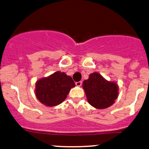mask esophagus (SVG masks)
Listing matches in <instances>:
<instances>
[{
  "mask_svg": "<svg viewBox=\"0 0 149 149\" xmlns=\"http://www.w3.org/2000/svg\"><path fill=\"white\" fill-rule=\"evenodd\" d=\"M81 84H82L81 81H78V82H76V83H75V84H76L77 86H81Z\"/></svg>",
  "mask_w": 149,
  "mask_h": 149,
  "instance_id": "34e87169",
  "label": "esophagus"
}]
</instances>
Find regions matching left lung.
Masks as SVG:
<instances>
[{
    "instance_id": "obj_1",
    "label": "left lung",
    "mask_w": 149,
    "mask_h": 149,
    "mask_svg": "<svg viewBox=\"0 0 149 149\" xmlns=\"http://www.w3.org/2000/svg\"><path fill=\"white\" fill-rule=\"evenodd\" d=\"M87 100L96 109L109 107L118 96V86L115 81L105 79L98 72L89 74L88 79L82 84Z\"/></svg>"
}]
</instances>
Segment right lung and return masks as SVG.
<instances>
[{"label": "right lung", "instance_id": "add662e5", "mask_svg": "<svg viewBox=\"0 0 149 149\" xmlns=\"http://www.w3.org/2000/svg\"><path fill=\"white\" fill-rule=\"evenodd\" d=\"M75 84L70 76L57 71L54 74L38 79L36 83V97L42 104L47 107L60 104L66 99Z\"/></svg>", "mask_w": 149, "mask_h": 149}]
</instances>
